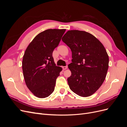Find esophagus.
I'll list each match as a JSON object with an SVG mask.
<instances>
[{"instance_id": "1", "label": "esophagus", "mask_w": 127, "mask_h": 127, "mask_svg": "<svg viewBox=\"0 0 127 127\" xmlns=\"http://www.w3.org/2000/svg\"><path fill=\"white\" fill-rule=\"evenodd\" d=\"M67 68H68V66H63V69L64 70H66V69H67Z\"/></svg>"}]
</instances>
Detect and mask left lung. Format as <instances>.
I'll return each mask as SVG.
<instances>
[{
    "label": "left lung",
    "instance_id": "obj_1",
    "mask_svg": "<svg viewBox=\"0 0 127 127\" xmlns=\"http://www.w3.org/2000/svg\"><path fill=\"white\" fill-rule=\"evenodd\" d=\"M62 40L71 49V72L67 81L70 89L80 96L93 94L102 85L109 68L106 50L97 38L83 31H68Z\"/></svg>",
    "mask_w": 127,
    "mask_h": 127
}]
</instances>
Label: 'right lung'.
<instances>
[{"label":"right lung","instance_id":"add662e5","mask_svg":"<svg viewBox=\"0 0 127 127\" xmlns=\"http://www.w3.org/2000/svg\"><path fill=\"white\" fill-rule=\"evenodd\" d=\"M66 29H48L40 33L27 47L22 61L25 82L39 98L50 95L62 68L56 66L52 57Z\"/></svg>","mask_w":127,"mask_h":127}]
</instances>
